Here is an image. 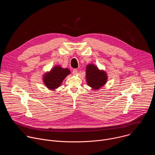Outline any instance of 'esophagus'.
<instances>
[{"label":"esophagus","instance_id":"1","mask_svg":"<svg viewBox=\"0 0 155 155\" xmlns=\"http://www.w3.org/2000/svg\"><path fill=\"white\" fill-rule=\"evenodd\" d=\"M77 72H78V71H77V69H74L73 71H72V73H73V74H74V75H76L77 74Z\"/></svg>","mask_w":155,"mask_h":155}]
</instances>
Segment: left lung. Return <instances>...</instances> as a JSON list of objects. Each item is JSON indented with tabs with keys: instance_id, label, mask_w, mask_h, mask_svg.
Masks as SVG:
<instances>
[{
	"instance_id": "1",
	"label": "left lung",
	"mask_w": 155,
	"mask_h": 155,
	"mask_svg": "<svg viewBox=\"0 0 155 155\" xmlns=\"http://www.w3.org/2000/svg\"><path fill=\"white\" fill-rule=\"evenodd\" d=\"M86 78L88 86L94 90L101 89L107 81V75L105 71L99 70L94 64L86 65Z\"/></svg>"
}]
</instances>
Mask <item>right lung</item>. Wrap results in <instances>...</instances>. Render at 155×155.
Listing matches in <instances>:
<instances>
[{
	"mask_svg": "<svg viewBox=\"0 0 155 155\" xmlns=\"http://www.w3.org/2000/svg\"><path fill=\"white\" fill-rule=\"evenodd\" d=\"M70 74L71 71L69 69H63L59 65H56L50 72L43 75V81L49 90H55Z\"/></svg>",
	"mask_w": 155,
	"mask_h": 155,
	"instance_id": "right-lung-1",
	"label": "right lung"
}]
</instances>
